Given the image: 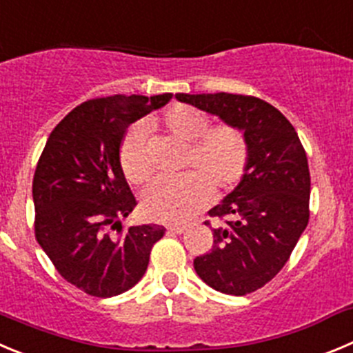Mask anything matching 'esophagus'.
Returning <instances> with one entry per match:
<instances>
[{
    "instance_id": "34e87169",
    "label": "esophagus",
    "mask_w": 353,
    "mask_h": 353,
    "mask_svg": "<svg viewBox=\"0 0 353 353\" xmlns=\"http://www.w3.org/2000/svg\"><path fill=\"white\" fill-rule=\"evenodd\" d=\"M188 228H190L188 225H170V226H167V230H169L170 233H177V235L188 232Z\"/></svg>"
}]
</instances>
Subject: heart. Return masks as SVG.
Listing matches in <instances>:
<instances>
[{
  "instance_id": "b5f03b06",
  "label": "heart",
  "mask_w": 353,
  "mask_h": 353,
  "mask_svg": "<svg viewBox=\"0 0 353 353\" xmlns=\"http://www.w3.org/2000/svg\"><path fill=\"white\" fill-rule=\"evenodd\" d=\"M161 125L170 136L190 144L186 167L195 170L176 179H158L143 192V210L157 221L181 223L192 219L216 190L230 192L245 176L249 144L240 128L233 125L210 127L202 111L190 106H174L163 114ZM146 130L143 125L128 128L120 146V165L130 183L148 181L151 170L144 153Z\"/></svg>"
}]
</instances>
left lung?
<instances>
[{
	"label": "left lung",
	"mask_w": 353,
	"mask_h": 353,
	"mask_svg": "<svg viewBox=\"0 0 353 353\" xmlns=\"http://www.w3.org/2000/svg\"><path fill=\"white\" fill-rule=\"evenodd\" d=\"M176 99L240 128L249 144L245 176L209 210L225 225L212 228V249L193 266L216 291L254 292L281 272L308 225L310 170L301 141L288 118L258 97L219 92Z\"/></svg>",
	"instance_id": "left-lung-1"
}]
</instances>
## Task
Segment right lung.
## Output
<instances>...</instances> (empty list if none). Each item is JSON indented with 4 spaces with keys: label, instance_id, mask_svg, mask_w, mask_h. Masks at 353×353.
Wrapping results in <instances>:
<instances>
[{
    "label": "right lung",
    "instance_id": "obj_1",
    "mask_svg": "<svg viewBox=\"0 0 353 353\" xmlns=\"http://www.w3.org/2000/svg\"><path fill=\"white\" fill-rule=\"evenodd\" d=\"M170 99L111 95L83 102L52 130L39 157L32 179L36 240L65 281L87 294L111 298L134 288L165 232L160 225L121 226L137 202L121 170L120 146L128 125Z\"/></svg>",
    "mask_w": 353,
    "mask_h": 353
}]
</instances>
